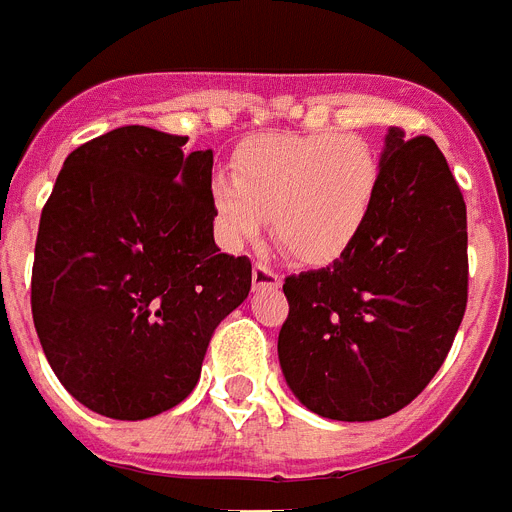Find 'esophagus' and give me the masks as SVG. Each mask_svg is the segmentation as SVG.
I'll return each mask as SVG.
<instances>
[{
    "mask_svg": "<svg viewBox=\"0 0 512 512\" xmlns=\"http://www.w3.org/2000/svg\"><path fill=\"white\" fill-rule=\"evenodd\" d=\"M251 282H253V290H277V287L282 285L280 274L272 272V269H269L266 264L253 266Z\"/></svg>",
    "mask_w": 512,
    "mask_h": 512,
    "instance_id": "34e87169",
    "label": "esophagus"
}]
</instances>
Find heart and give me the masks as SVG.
<instances>
[{"instance_id":"obj_1","label":"heart","mask_w":512,"mask_h":512,"mask_svg":"<svg viewBox=\"0 0 512 512\" xmlns=\"http://www.w3.org/2000/svg\"><path fill=\"white\" fill-rule=\"evenodd\" d=\"M379 156L353 133H272L248 138L209 196L227 248H243L272 217L277 243L303 264H332L371 217Z\"/></svg>"}]
</instances>
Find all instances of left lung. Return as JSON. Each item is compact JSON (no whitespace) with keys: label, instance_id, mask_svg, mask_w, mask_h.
<instances>
[{"label":"left lung","instance_id":"obj_1","mask_svg":"<svg viewBox=\"0 0 512 512\" xmlns=\"http://www.w3.org/2000/svg\"><path fill=\"white\" fill-rule=\"evenodd\" d=\"M282 290L277 353L308 411L377 421L411 403L445 363L468 301L466 201L437 143L387 130L358 240Z\"/></svg>","mask_w":512,"mask_h":512}]
</instances>
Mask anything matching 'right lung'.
Returning a JSON list of instances; mask_svg holds the SVG:
<instances>
[{
  "label": "right lung",
  "instance_id": "1",
  "mask_svg": "<svg viewBox=\"0 0 512 512\" xmlns=\"http://www.w3.org/2000/svg\"><path fill=\"white\" fill-rule=\"evenodd\" d=\"M143 125L62 164L41 211L31 308L44 356L88 411L141 421L188 398L251 261L214 243V154Z\"/></svg>",
  "mask_w": 512,
  "mask_h": 512
}]
</instances>
